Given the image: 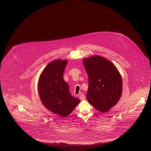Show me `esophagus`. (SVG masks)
Listing matches in <instances>:
<instances>
[{"mask_svg":"<svg viewBox=\"0 0 151 151\" xmlns=\"http://www.w3.org/2000/svg\"><path fill=\"white\" fill-rule=\"evenodd\" d=\"M80 99H81V100H84V99H85V95H84V94H81V95H80Z\"/></svg>","mask_w":151,"mask_h":151,"instance_id":"34e87169","label":"esophagus"}]
</instances>
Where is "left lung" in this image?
<instances>
[{"label":"left lung","instance_id":"8db88e82","mask_svg":"<svg viewBox=\"0 0 151 151\" xmlns=\"http://www.w3.org/2000/svg\"><path fill=\"white\" fill-rule=\"evenodd\" d=\"M83 64L88 77V102L102 113L108 111L122 94L120 72L112 62L98 55L84 59Z\"/></svg>","mask_w":151,"mask_h":151}]
</instances>
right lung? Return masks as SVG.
I'll return each instance as SVG.
<instances>
[{"label":"right lung","mask_w":151,"mask_h":151,"mask_svg":"<svg viewBox=\"0 0 151 151\" xmlns=\"http://www.w3.org/2000/svg\"><path fill=\"white\" fill-rule=\"evenodd\" d=\"M67 60H53L42 71L38 83V90L43 106L54 114L65 117L80 102L73 97L68 84L63 79Z\"/></svg>","instance_id":"1"}]
</instances>
